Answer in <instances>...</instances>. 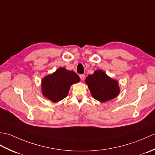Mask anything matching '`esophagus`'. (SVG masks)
Here are the masks:
<instances>
[{
	"label": "esophagus",
	"mask_w": 155,
	"mask_h": 155,
	"mask_svg": "<svg viewBox=\"0 0 155 155\" xmlns=\"http://www.w3.org/2000/svg\"><path fill=\"white\" fill-rule=\"evenodd\" d=\"M79 77H80V78H81V80H84V77H85L84 74H80V75H79Z\"/></svg>",
	"instance_id": "obj_1"
}]
</instances>
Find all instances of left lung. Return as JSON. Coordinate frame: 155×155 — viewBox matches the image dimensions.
<instances>
[{
	"instance_id": "obj_1",
	"label": "left lung",
	"mask_w": 155,
	"mask_h": 155,
	"mask_svg": "<svg viewBox=\"0 0 155 155\" xmlns=\"http://www.w3.org/2000/svg\"><path fill=\"white\" fill-rule=\"evenodd\" d=\"M93 97L101 103H105L116 98L120 93V88L117 80L113 79L98 69L93 74H89L85 79Z\"/></svg>"
}]
</instances>
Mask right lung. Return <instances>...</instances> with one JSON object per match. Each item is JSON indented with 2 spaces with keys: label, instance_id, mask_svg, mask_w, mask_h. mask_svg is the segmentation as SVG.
I'll list each match as a JSON object with an SVG mask.
<instances>
[{
  "label": "right lung",
  "instance_id": "right-lung-1",
  "mask_svg": "<svg viewBox=\"0 0 155 155\" xmlns=\"http://www.w3.org/2000/svg\"><path fill=\"white\" fill-rule=\"evenodd\" d=\"M79 82L80 77L74 71L60 67L42 78V94L53 103H58L67 97L72 84Z\"/></svg>",
  "mask_w": 155,
  "mask_h": 155
}]
</instances>
